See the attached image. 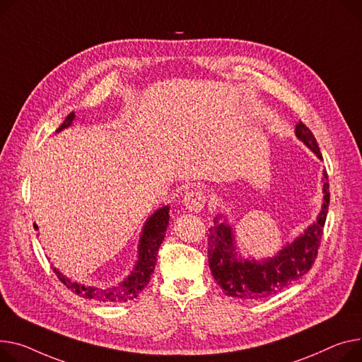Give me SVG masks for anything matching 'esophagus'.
<instances>
[{
  "mask_svg": "<svg viewBox=\"0 0 362 362\" xmlns=\"http://www.w3.org/2000/svg\"><path fill=\"white\" fill-rule=\"evenodd\" d=\"M182 202L187 211L201 212L205 206V195L202 194V190H199L197 187H192L185 192Z\"/></svg>",
  "mask_w": 362,
  "mask_h": 362,
  "instance_id": "34e87169",
  "label": "esophagus"
}]
</instances>
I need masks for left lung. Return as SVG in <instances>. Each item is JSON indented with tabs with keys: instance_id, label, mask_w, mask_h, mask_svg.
<instances>
[{
	"instance_id": "left-lung-1",
	"label": "left lung",
	"mask_w": 362,
	"mask_h": 362,
	"mask_svg": "<svg viewBox=\"0 0 362 362\" xmlns=\"http://www.w3.org/2000/svg\"><path fill=\"white\" fill-rule=\"evenodd\" d=\"M297 138L322 160L317 141L303 124L296 125ZM323 205L316 221L308 226L293 243H286L275 256L255 260L237 252L235 235L228 218L218 214L208 230V262L214 279L226 296L240 300H259L274 296L307 274L317 257L320 238L329 208V182L323 172Z\"/></svg>"
}]
</instances>
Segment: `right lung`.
I'll return each mask as SVG.
<instances>
[{
	"label": "right lung",
	"mask_w": 362,
	"mask_h": 362,
	"mask_svg": "<svg viewBox=\"0 0 362 362\" xmlns=\"http://www.w3.org/2000/svg\"><path fill=\"white\" fill-rule=\"evenodd\" d=\"M74 119H76V113L71 112L65 117L64 124L57 129V132H61L62 129L71 127L72 120ZM168 209H170L168 205L158 208L146 221V224H144L141 237H139V243H138V260L131 274L117 285L107 286V288L88 286V285L71 281L64 274H61L57 268H54V272L68 290H71L72 293H76L83 298L103 301V303H127L136 298L144 290V286L150 282V278L154 272L158 249L163 243L167 227H168V218H170ZM35 228L37 230V226H35Z\"/></svg>",
	"instance_id": "obj_1"
}]
</instances>
